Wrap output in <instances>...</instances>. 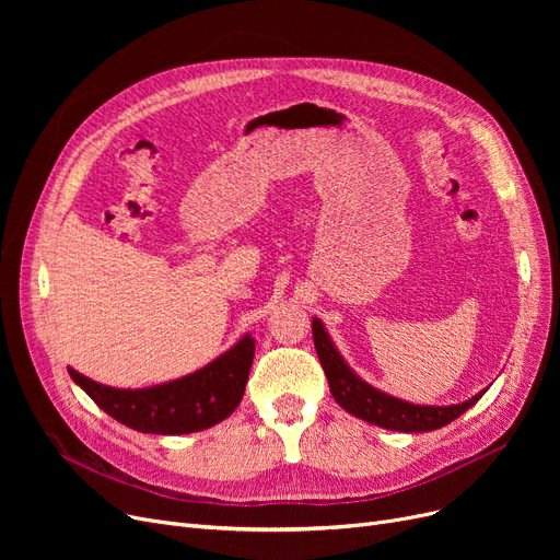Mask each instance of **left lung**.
Wrapping results in <instances>:
<instances>
[{
	"instance_id": "left-lung-1",
	"label": "left lung",
	"mask_w": 560,
	"mask_h": 560,
	"mask_svg": "<svg viewBox=\"0 0 560 560\" xmlns=\"http://www.w3.org/2000/svg\"><path fill=\"white\" fill-rule=\"evenodd\" d=\"M313 342L319 357L322 370H325L329 378V388L334 399L347 410V413L357 416L370 424L384 427L390 431H404V433H420V431H433L454 422L460 418L467 408H472L486 390L477 393L472 399L452 406H418L404 399H397L393 395H386L384 390H376L374 386L365 384V381L351 370L340 351L336 349L334 340L329 338L322 319L313 317Z\"/></svg>"
}]
</instances>
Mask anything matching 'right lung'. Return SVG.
<instances>
[{
	"instance_id": "add662e5",
	"label": "right lung",
	"mask_w": 560,
	"mask_h": 560,
	"mask_svg": "<svg viewBox=\"0 0 560 560\" xmlns=\"http://www.w3.org/2000/svg\"><path fill=\"white\" fill-rule=\"evenodd\" d=\"M252 361L254 338L247 334L206 368L152 388H110L72 368L68 372L113 420L142 433L182 435L209 429L238 408Z\"/></svg>"
}]
</instances>
